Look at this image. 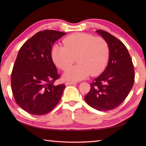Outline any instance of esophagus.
<instances>
[{
	"label": "esophagus",
	"mask_w": 146,
	"mask_h": 146,
	"mask_svg": "<svg viewBox=\"0 0 146 146\" xmlns=\"http://www.w3.org/2000/svg\"><path fill=\"white\" fill-rule=\"evenodd\" d=\"M66 85H75L76 84V82H66Z\"/></svg>",
	"instance_id": "obj_1"
}]
</instances>
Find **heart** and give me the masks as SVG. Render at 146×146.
Masks as SVG:
<instances>
[{
    "label": "heart",
    "mask_w": 146,
    "mask_h": 146,
    "mask_svg": "<svg viewBox=\"0 0 146 146\" xmlns=\"http://www.w3.org/2000/svg\"><path fill=\"white\" fill-rule=\"evenodd\" d=\"M63 46L54 44L52 58L60 69L66 70L75 61L78 64L68 69L64 74L66 80L78 81L91 74L96 76L106 68L110 55L108 42L100 37L87 33H74L65 38Z\"/></svg>",
    "instance_id": "heart-1"
}]
</instances>
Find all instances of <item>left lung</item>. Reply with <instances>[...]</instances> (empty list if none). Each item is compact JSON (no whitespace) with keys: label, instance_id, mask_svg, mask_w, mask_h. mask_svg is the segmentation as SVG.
<instances>
[{"label":"left lung","instance_id":"8db88e82","mask_svg":"<svg viewBox=\"0 0 146 146\" xmlns=\"http://www.w3.org/2000/svg\"><path fill=\"white\" fill-rule=\"evenodd\" d=\"M97 32L109 46V61L106 69L91 83L84 98L95 109L108 111L119 107L127 97L134 83V68L122 42L104 30Z\"/></svg>","mask_w":146,"mask_h":146}]
</instances>
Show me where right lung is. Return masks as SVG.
<instances>
[{"label": "right lung", "instance_id": "right-lung-1", "mask_svg": "<svg viewBox=\"0 0 146 146\" xmlns=\"http://www.w3.org/2000/svg\"><path fill=\"white\" fill-rule=\"evenodd\" d=\"M65 33L41 31L21 46L11 73L15 101L27 112L35 115L49 113L61 100L64 84L54 85L60 75L51 57L53 43Z\"/></svg>", "mask_w": 146, "mask_h": 146}]
</instances>
